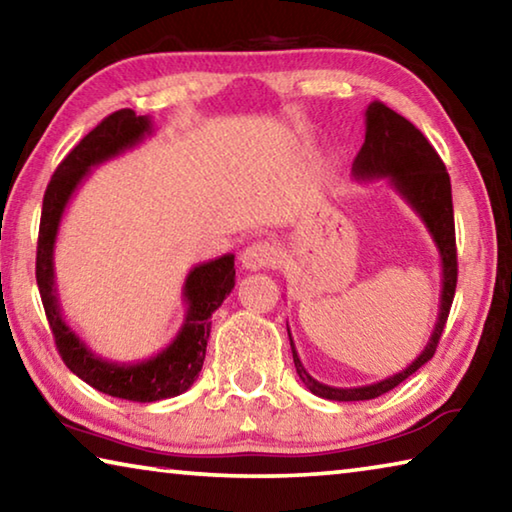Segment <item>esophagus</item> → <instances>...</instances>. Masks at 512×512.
<instances>
[{
    "label": "esophagus",
    "instance_id": "esophagus-1",
    "mask_svg": "<svg viewBox=\"0 0 512 512\" xmlns=\"http://www.w3.org/2000/svg\"><path fill=\"white\" fill-rule=\"evenodd\" d=\"M277 259H280V250L271 241H255L241 253V266L248 268V271H259V268L275 266Z\"/></svg>",
    "mask_w": 512,
    "mask_h": 512
}]
</instances>
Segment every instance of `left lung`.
<instances>
[{
  "instance_id": "left-lung-1",
  "label": "left lung",
  "mask_w": 512,
  "mask_h": 512,
  "mask_svg": "<svg viewBox=\"0 0 512 512\" xmlns=\"http://www.w3.org/2000/svg\"><path fill=\"white\" fill-rule=\"evenodd\" d=\"M352 173L357 180L386 178L395 192L413 207V212L427 225L433 244L438 248L440 268H443L440 277L443 280H440V309L436 327H433L427 348L420 352V357L411 366H406L393 377L377 381V384L357 388H334L320 384L302 366L296 352V343H293L289 334L293 363H296V372L302 379V384L314 395L334 402L375 400V397L400 386L406 377H411L415 370H420L433 357L440 336H443L449 309H452L458 277L454 205L449 173L436 149H433L427 137L409 119L397 115L395 110L384 106L381 101H372L366 108V142H363L359 155L352 162Z\"/></svg>"
}]
</instances>
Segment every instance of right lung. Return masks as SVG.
Here are the masks:
<instances>
[{"label": "right lung", "instance_id": "add662e5", "mask_svg": "<svg viewBox=\"0 0 512 512\" xmlns=\"http://www.w3.org/2000/svg\"><path fill=\"white\" fill-rule=\"evenodd\" d=\"M151 133L153 124L149 117L135 115L131 108H124L108 115L67 153V158L58 164L54 176H51L45 201H42L36 257L40 298L65 366L97 391L131 402L169 400V397L185 393L194 384L205 361L212 314L221 307L225 296H230V291L235 289V255L228 253L212 259V262L194 266L183 287L187 314L176 339L155 357L133 363H117L99 357L60 314L54 280V246L69 198L90 176L92 167L133 149Z\"/></svg>", "mask_w": 512, "mask_h": 512}]
</instances>
